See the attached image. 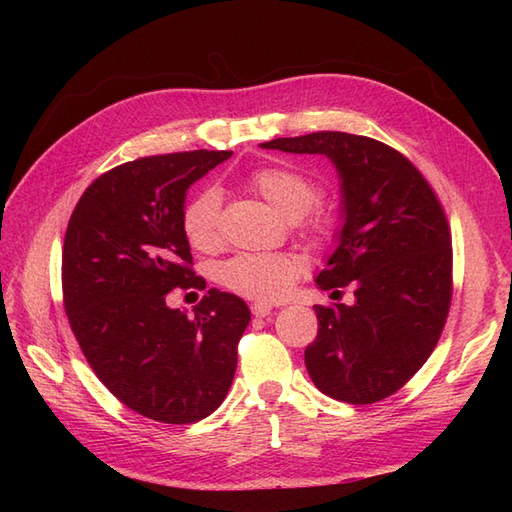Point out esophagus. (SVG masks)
<instances>
[{
  "mask_svg": "<svg viewBox=\"0 0 512 512\" xmlns=\"http://www.w3.org/2000/svg\"><path fill=\"white\" fill-rule=\"evenodd\" d=\"M250 312H253L255 317L264 319V317H268L270 312H273V306H270V303H264V301H255L253 306H250Z\"/></svg>",
  "mask_w": 512,
  "mask_h": 512,
  "instance_id": "esophagus-1",
  "label": "esophagus"
}]
</instances>
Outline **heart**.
Returning <instances> with one entry per match:
<instances>
[{"mask_svg":"<svg viewBox=\"0 0 512 512\" xmlns=\"http://www.w3.org/2000/svg\"><path fill=\"white\" fill-rule=\"evenodd\" d=\"M246 187L266 200L288 220L303 215V228L317 239L330 237L334 217L314 209L319 187L306 171L290 165H264L246 176ZM182 233L198 250H213L220 242V195L213 189L193 193L180 215ZM303 270L301 259L281 253H244L228 259L217 270L222 286L248 299L273 301L288 295Z\"/></svg>","mask_w":512,"mask_h":512,"instance_id":"obj_1","label":"heart"}]
</instances>
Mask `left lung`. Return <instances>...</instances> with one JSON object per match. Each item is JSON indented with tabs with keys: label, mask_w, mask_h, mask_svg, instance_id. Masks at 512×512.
Instances as JSON below:
<instances>
[{
	"label": "left lung",
	"mask_w": 512,
	"mask_h": 512,
	"mask_svg": "<svg viewBox=\"0 0 512 512\" xmlns=\"http://www.w3.org/2000/svg\"><path fill=\"white\" fill-rule=\"evenodd\" d=\"M264 149L325 154L341 176L345 224L317 286H354V306H314L306 367L325 396L372 405L407 383L438 345L453 297L451 228L427 178L380 140L345 132L275 138Z\"/></svg>",
	"instance_id": "1"
}]
</instances>
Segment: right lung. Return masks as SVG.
Here are the masks:
<instances>
[{
    "label": "right lung",
    "mask_w": 512,
    "mask_h": 512,
    "mask_svg": "<svg viewBox=\"0 0 512 512\" xmlns=\"http://www.w3.org/2000/svg\"><path fill=\"white\" fill-rule=\"evenodd\" d=\"M231 151L138 158L96 178L63 239V306L85 361L125 407L191 424L222 405L250 321L246 303L206 290L195 317L167 306L173 288L204 290L180 215L184 195Z\"/></svg>",
    "instance_id": "1"
}]
</instances>
